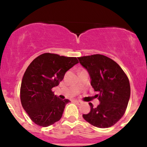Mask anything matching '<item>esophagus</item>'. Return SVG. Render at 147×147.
Segmentation results:
<instances>
[{
    "label": "esophagus",
    "instance_id": "esophagus-1",
    "mask_svg": "<svg viewBox=\"0 0 147 147\" xmlns=\"http://www.w3.org/2000/svg\"><path fill=\"white\" fill-rule=\"evenodd\" d=\"M74 102H75V103H77V104H82V101H79V100H74Z\"/></svg>",
    "mask_w": 147,
    "mask_h": 147
}]
</instances>
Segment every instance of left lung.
I'll return each mask as SVG.
<instances>
[{
  "label": "left lung",
  "instance_id": "left-lung-1",
  "mask_svg": "<svg viewBox=\"0 0 147 147\" xmlns=\"http://www.w3.org/2000/svg\"><path fill=\"white\" fill-rule=\"evenodd\" d=\"M81 65L88 72L90 84L98 92L99 104L84 114L85 120L98 128L113 126L125 113L131 95L129 79L118 64L102 55L79 57Z\"/></svg>",
  "mask_w": 147,
  "mask_h": 147
}]
</instances>
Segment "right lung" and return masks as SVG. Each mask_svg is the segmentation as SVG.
<instances>
[{"instance_id":"1","label":"right lung","mask_w":147,"mask_h":147,"mask_svg":"<svg viewBox=\"0 0 147 147\" xmlns=\"http://www.w3.org/2000/svg\"><path fill=\"white\" fill-rule=\"evenodd\" d=\"M78 63L76 57L44 53L34 59L25 70L21 86V102L35 124L49 126L61 118L69 99L54 95L52 88L63 80L65 73Z\"/></svg>"}]
</instances>
